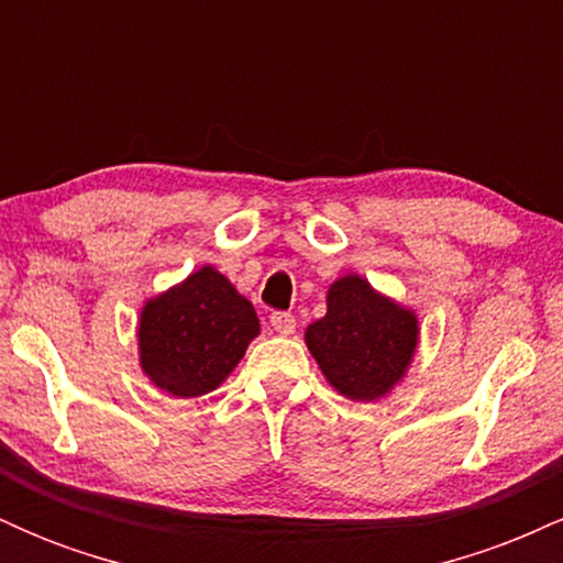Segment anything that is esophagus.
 I'll return each instance as SVG.
<instances>
[{"instance_id": "1", "label": "esophagus", "mask_w": 563, "mask_h": 563, "mask_svg": "<svg viewBox=\"0 0 563 563\" xmlns=\"http://www.w3.org/2000/svg\"><path fill=\"white\" fill-rule=\"evenodd\" d=\"M269 322H273L275 333H280V335H290L296 331V320H294V314H290V312H273Z\"/></svg>"}]
</instances>
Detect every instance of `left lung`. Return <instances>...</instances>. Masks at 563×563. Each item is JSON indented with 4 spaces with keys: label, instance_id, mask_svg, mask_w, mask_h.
Segmentation results:
<instances>
[{
    "label": "left lung",
    "instance_id": "1",
    "mask_svg": "<svg viewBox=\"0 0 563 563\" xmlns=\"http://www.w3.org/2000/svg\"><path fill=\"white\" fill-rule=\"evenodd\" d=\"M418 333L412 309L386 299L365 277L344 275L328 288L325 318L307 328L303 341L335 391L373 402L402 380Z\"/></svg>",
    "mask_w": 563,
    "mask_h": 563
}]
</instances>
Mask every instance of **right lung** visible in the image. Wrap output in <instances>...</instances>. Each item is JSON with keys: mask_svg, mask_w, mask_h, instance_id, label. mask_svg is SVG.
Here are the masks:
<instances>
[{"mask_svg": "<svg viewBox=\"0 0 563 563\" xmlns=\"http://www.w3.org/2000/svg\"><path fill=\"white\" fill-rule=\"evenodd\" d=\"M260 318L211 264L147 299L140 314V367L172 397L214 391L241 363Z\"/></svg>", "mask_w": 563, "mask_h": 563, "instance_id": "right-lung-1", "label": "right lung"}]
</instances>
